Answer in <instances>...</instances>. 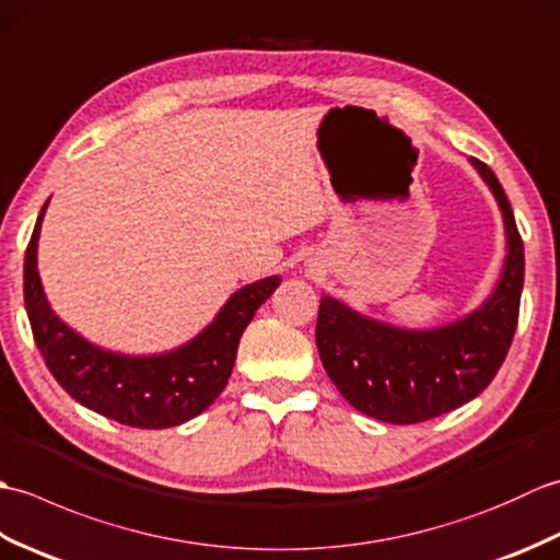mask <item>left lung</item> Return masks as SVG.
Instances as JSON below:
<instances>
[{
    "label": "left lung",
    "mask_w": 560,
    "mask_h": 560,
    "mask_svg": "<svg viewBox=\"0 0 560 560\" xmlns=\"http://www.w3.org/2000/svg\"><path fill=\"white\" fill-rule=\"evenodd\" d=\"M503 211L508 257L491 299L435 329H399L323 295L315 341L331 383L353 409L385 423H421L462 407L491 385L515 337L525 247L489 165L471 159Z\"/></svg>",
    "instance_id": "left-lung-1"
}]
</instances>
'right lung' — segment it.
<instances>
[{
  "label": "right lung",
  "instance_id": "obj_1",
  "mask_svg": "<svg viewBox=\"0 0 560 560\" xmlns=\"http://www.w3.org/2000/svg\"><path fill=\"white\" fill-rule=\"evenodd\" d=\"M45 209L47 201L26 247L23 301L47 371L67 395L117 423L171 428L195 419L229 383L245 327L257 307L277 291L281 279L267 277L235 291L217 319L180 349L161 355L105 351L65 325L45 299L35 259Z\"/></svg>",
  "mask_w": 560,
  "mask_h": 560
}]
</instances>
